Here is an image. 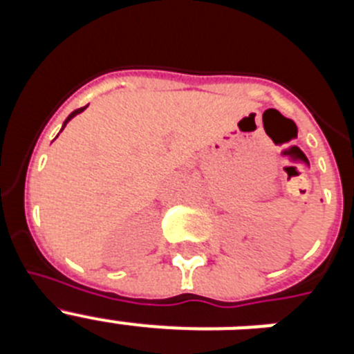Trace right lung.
<instances>
[{
    "label": "right lung",
    "instance_id": "right-lung-1",
    "mask_svg": "<svg viewBox=\"0 0 354 354\" xmlns=\"http://www.w3.org/2000/svg\"><path fill=\"white\" fill-rule=\"evenodd\" d=\"M84 108H86V106H84ZM84 108H80V109H76V111H72V113H71V115H68V117H67V120H65V122H64V126H62V131H64V127H65V126H67V122H68V120H72V118L76 117V115H80V113H81V111H84ZM62 131H60V133H62Z\"/></svg>",
    "mask_w": 354,
    "mask_h": 354
}]
</instances>
